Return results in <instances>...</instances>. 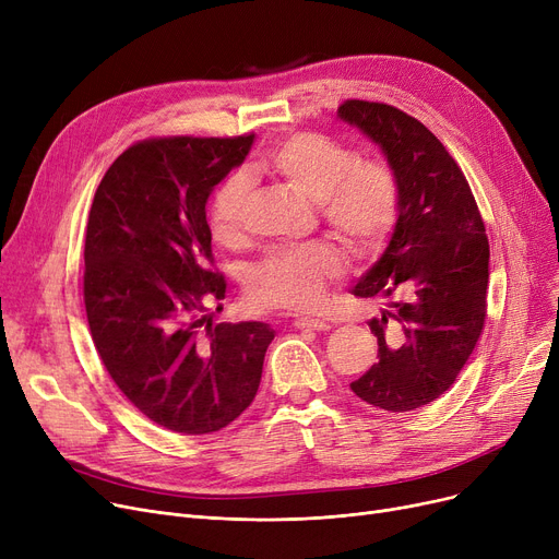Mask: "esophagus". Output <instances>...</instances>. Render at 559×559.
Listing matches in <instances>:
<instances>
[{"mask_svg":"<svg viewBox=\"0 0 559 559\" xmlns=\"http://www.w3.org/2000/svg\"><path fill=\"white\" fill-rule=\"evenodd\" d=\"M295 329H299V331H329L331 326L326 324V321H321V319L299 317V319H295Z\"/></svg>","mask_w":559,"mask_h":559,"instance_id":"34e87169","label":"esophagus"}]
</instances>
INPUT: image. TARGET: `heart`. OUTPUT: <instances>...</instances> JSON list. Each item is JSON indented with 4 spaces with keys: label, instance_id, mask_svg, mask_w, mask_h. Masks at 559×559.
<instances>
[{
    "label": "heart",
    "instance_id": "heart-1",
    "mask_svg": "<svg viewBox=\"0 0 559 559\" xmlns=\"http://www.w3.org/2000/svg\"><path fill=\"white\" fill-rule=\"evenodd\" d=\"M262 169L314 201L337 238L360 258L380 253L399 217V181L383 160H358L329 135L299 131L278 140L260 160ZM251 179L235 171L211 203L213 238L224 247L245 242V213ZM344 274V255L331 242H310L264 255L249 270L247 295L258 308L304 312L326 297L331 281Z\"/></svg>",
    "mask_w": 559,
    "mask_h": 559
}]
</instances>
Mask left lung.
<instances>
[{
    "label": "left lung",
    "instance_id": "8db88e82",
    "mask_svg": "<svg viewBox=\"0 0 559 559\" xmlns=\"http://www.w3.org/2000/svg\"><path fill=\"white\" fill-rule=\"evenodd\" d=\"M337 117L380 146L399 181L390 245L354 287L360 299H388L369 321L378 362L350 390L373 407L407 413L455 383L483 333L485 224L462 169L415 117L362 99L344 102Z\"/></svg>",
    "mask_w": 559,
    "mask_h": 559
}]
</instances>
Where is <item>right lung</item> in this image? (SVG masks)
<instances>
[{
  "label": "right lung",
  "instance_id": "obj_1",
  "mask_svg": "<svg viewBox=\"0 0 559 559\" xmlns=\"http://www.w3.org/2000/svg\"><path fill=\"white\" fill-rule=\"evenodd\" d=\"M253 138L138 142L108 167L87 217L83 301L97 354L146 419L181 435L245 413L274 340L262 321L211 314L226 281L211 267L205 203Z\"/></svg>",
  "mask_w": 559,
  "mask_h": 559
}]
</instances>
